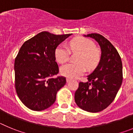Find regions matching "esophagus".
I'll return each instance as SVG.
<instances>
[{
  "label": "esophagus",
  "mask_w": 133,
  "mask_h": 133,
  "mask_svg": "<svg viewBox=\"0 0 133 133\" xmlns=\"http://www.w3.org/2000/svg\"><path fill=\"white\" fill-rule=\"evenodd\" d=\"M71 78H66V82H67V83H69V82H70V81H71Z\"/></svg>",
  "instance_id": "obj_1"
}]
</instances>
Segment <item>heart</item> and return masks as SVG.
<instances>
[{
    "label": "heart",
    "mask_w": 133,
    "mask_h": 133,
    "mask_svg": "<svg viewBox=\"0 0 133 133\" xmlns=\"http://www.w3.org/2000/svg\"><path fill=\"white\" fill-rule=\"evenodd\" d=\"M95 44L92 41L83 37H76L69 43V48L64 44H60L55 52V58L61 64L69 60L70 50L77 52L75 62L62 66L60 69L61 75L70 78H75L83 75L89 70H93L97 67L101 58L100 52L96 49Z\"/></svg>",
    "instance_id": "b5f03b06"
}]
</instances>
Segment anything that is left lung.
Returning a JSON list of instances; mask_svg holds the SVG:
<instances>
[{
	"label": "left lung",
	"mask_w": 133,
	"mask_h": 133,
	"mask_svg": "<svg viewBox=\"0 0 133 133\" xmlns=\"http://www.w3.org/2000/svg\"><path fill=\"white\" fill-rule=\"evenodd\" d=\"M84 36L97 41L101 56L98 66L87 76V82L79 83L75 101L81 109L97 112L106 109L115 99L123 82V64L117 49L104 36L97 33Z\"/></svg>",
	"instance_id": "1"
}]
</instances>
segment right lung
Masks as SVG:
<instances>
[{
    "mask_svg": "<svg viewBox=\"0 0 133 133\" xmlns=\"http://www.w3.org/2000/svg\"><path fill=\"white\" fill-rule=\"evenodd\" d=\"M72 34L56 35L41 32L24 42L15 61V88L26 107L36 111L48 109L56 101L57 91L66 84L58 73L55 52Z\"/></svg>",
    "mask_w": 133,
    "mask_h": 133,
    "instance_id": "1",
    "label": "right lung"
}]
</instances>
